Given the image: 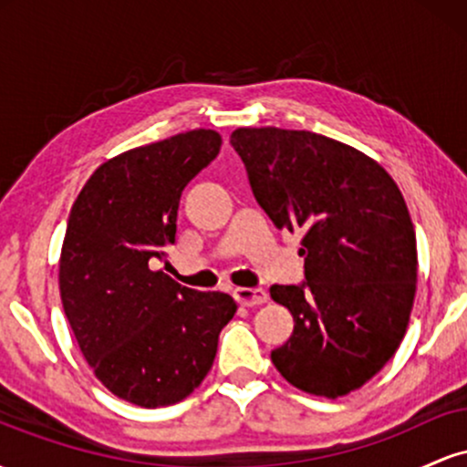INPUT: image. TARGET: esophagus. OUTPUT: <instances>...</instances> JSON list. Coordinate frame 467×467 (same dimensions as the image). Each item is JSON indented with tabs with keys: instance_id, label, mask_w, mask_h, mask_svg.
<instances>
[{
	"instance_id": "1",
	"label": "esophagus",
	"mask_w": 467,
	"mask_h": 467,
	"mask_svg": "<svg viewBox=\"0 0 467 467\" xmlns=\"http://www.w3.org/2000/svg\"><path fill=\"white\" fill-rule=\"evenodd\" d=\"M233 296L244 307H256V305H264L267 301V292L261 287H237L233 292Z\"/></svg>"
}]
</instances>
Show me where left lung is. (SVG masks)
<instances>
[{
  "label": "left lung",
  "mask_w": 467,
  "mask_h": 467,
  "mask_svg": "<svg viewBox=\"0 0 467 467\" xmlns=\"http://www.w3.org/2000/svg\"><path fill=\"white\" fill-rule=\"evenodd\" d=\"M230 144L276 228L301 230L305 281L272 285L294 331L272 351L296 389L340 398L398 351L417 283V241L404 197L375 160L331 138L241 127Z\"/></svg>",
  "instance_id": "obj_1"
}]
</instances>
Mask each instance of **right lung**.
<instances>
[{
	"label": "right lung",
	"mask_w": 467,
	"mask_h": 467,
	"mask_svg": "<svg viewBox=\"0 0 467 467\" xmlns=\"http://www.w3.org/2000/svg\"><path fill=\"white\" fill-rule=\"evenodd\" d=\"M222 136L195 130L100 164L78 192L58 261L66 316L96 378L158 409L202 384L237 303L182 287L155 261L175 244L184 186L217 158Z\"/></svg>",
	"instance_id": "add662e5"
}]
</instances>
